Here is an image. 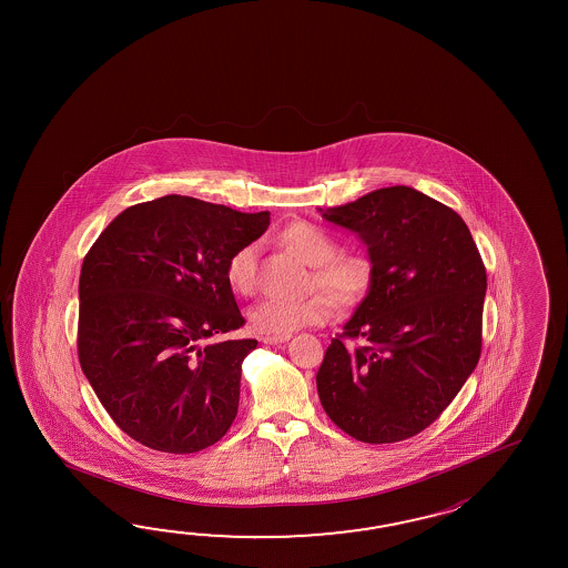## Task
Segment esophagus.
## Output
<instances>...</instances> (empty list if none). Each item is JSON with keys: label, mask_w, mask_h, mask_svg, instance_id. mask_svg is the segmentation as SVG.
Masks as SVG:
<instances>
[{"label": "esophagus", "mask_w": 568, "mask_h": 568, "mask_svg": "<svg viewBox=\"0 0 568 568\" xmlns=\"http://www.w3.org/2000/svg\"><path fill=\"white\" fill-rule=\"evenodd\" d=\"M290 335L286 337H262V343H266V345H280V343H284V341H288Z\"/></svg>", "instance_id": "1"}]
</instances>
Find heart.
<instances>
[{"label":"heart","mask_w":568,"mask_h":568,"mask_svg":"<svg viewBox=\"0 0 568 568\" xmlns=\"http://www.w3.org/2000/svg\"><path fill=\"white\" fill-rule=\"evenodd\" d=\"M278 242L311 266L308 288L313 292L301 302H257L247 313L255 333L267 337H286L301 326L323 325L335 308L353 306L365 298L374 282V264L359 252H337V243L326 233L306 221H294L278 233ZM257 245L245 243L230 255L225 264V278L233 292L250 294L255 286Z\"/></svg>","instance_id":"obj_1"}]
</instances>
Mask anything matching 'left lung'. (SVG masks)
I'll list each match as a JSON object with an SVG mask.
<instances>
[{
    "instance_id": "1",
    "label": "left lung",
    "mask_w": 568,
    "mask_h": 568,
    "mask_svg": "<svg viewBox=\"0 0 568 568\" xmlns=\"http://www.w3.org/2000/svg\"><path fill=\"white\" fill-rule=\"evenodd\" d=\"M355 231L374 282L316 374L326 416L369 445L435 423L481 355L487 274L471 231L450 206L410 186L318 209Z\"/></svg>"
}]
</instances>
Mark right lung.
Returning a JSON list of instances; mask_svg holds the SVG:
<instances>
[{"label": "right lung", "mask_w": 568, "mask_h": 568, "mask_svg": "<svg viewBox=\"0 0 568 568\" xmlns=\"http://www.w3.org/2000/svg\"><path fill=\"white\" fill-rule=\"evenodd\" d=\"M267 225V211L169 194L128 206L87 252L79 362L113 423L140 445L189 455L230 430L257 341L221 338L245 325L225 264Z\"/></svg>", "instance_id": "obj_1"}]
</instances>
